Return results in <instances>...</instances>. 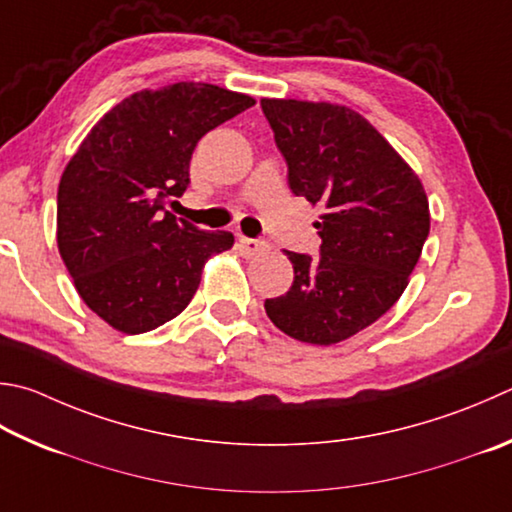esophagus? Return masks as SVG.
Returning a JSON list of instances; mask_svg holds the SVG:
<instances>
[{
	"label": "esophagus",
	"instance_id": "1",
	"mask_svg": "<svg viewBox=\"0 0 512 512\" xmlns=\"http://www.w3.org/2000/svg\"><path fill=\"white\" fill-rule=\"evenodd\" d=\"M239 248H241V255L244 257H259V255H264V253H268V246L266 241H262V239H250V237H239Z\"/></svg>",
	"mask_w": 512,
	"mask_h": 512
}]
</instances>
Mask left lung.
I'll use <instances>...</instances> for the list:
<instances>
[{"instance_id": "left-lung-1", "label": "left lung", "mask_w": 512, "mask_h": 512, "mask_svg": "<svg viewBox=\"0 0 512 512\" xmlns=\"http://www.w3.org/2000/svg\"><path fill=\"white\" fill-rule=\"evenodd\" d=\"M295 197L315 221L320 255L286 250L293 284L264 302L277 329L336 345L374 324L403 295L430 232L421 179L358 111L331 102L262 98Z\"/></svg>"}]
</instances>
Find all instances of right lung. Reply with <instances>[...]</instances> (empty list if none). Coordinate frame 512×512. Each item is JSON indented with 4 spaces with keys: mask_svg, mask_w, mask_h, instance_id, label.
<instances>
[{
    "mask_svg": "<svg viewBox=\"0 0 512 512\" xmlns=\"http://www.w3.org/2000/svg\"><path fill=\"white\" fill-rule=\"evenodd\" d=\"M255 100L208 82L138 91L102 116L58 188V248L78 293L116 331H152L197 293L208 259L232 248L226 230L176 219L167 201L190 185L201 136Z\"/></svg>",
    "mask_w": 512,
    "mask_h": 512,
    "instance_id": "1",
    "label": "right lung"
}]
</instances>
